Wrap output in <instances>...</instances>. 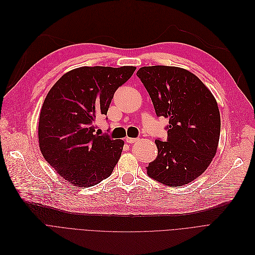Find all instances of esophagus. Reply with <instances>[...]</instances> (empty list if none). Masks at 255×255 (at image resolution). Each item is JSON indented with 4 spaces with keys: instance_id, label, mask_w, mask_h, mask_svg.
<instances>
[{
    "instance_id": "34e87169",
    "label": "esophagus",
    "mask_w": 255,
    "mask_h": 255,
    "mask_svg": "<svg viewBox=\"0 0 255 255\" xmlns=\"http://www.w3.org/2000/svg\"><path fill=\"white\" fill-rule=\"evenodd\" d=\"M138 141V139L137 138H129V137H127L126 138V142H128V143H135V142H137Z\"/></svg>"
}]
</instances>
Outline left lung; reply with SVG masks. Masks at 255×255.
Instances as JSON below:
<instances>
[{"label": "left lung", "mask_w": 255, "mask_h": 255, "mask_svg": "<svg viewBox=\"0 0 255 255\" xmlns=\"http://www.w3.org/2000/svg\"><path fill=\"white\" fill-rule=\"evenodd\" d=\"M137 76L156 116L169 119L167 140L156 139V159L147 174L161 184L184 186L211 164L219 143V108L207 86L192 72L174 66H144Z\"/></svg>", "instance_id": "1"}]
</instances>
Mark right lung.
I'll use <instances>...</instances> for the list:
<instances>
[{
  "instance_id": "obj_1",
  "label": "right lung",
  "mask_w": 255,
  "mask_h": 255,
  "mask_svg": "<svg viewBox=\"0 0 255 255\" xmlns=\"http://www.w3.org/2000/svg\"><path fill=\"white\" fill-rule=\"evenodd\" d=\"M135 66H84L68 71L48 91L39 116V147L67 183L91 187L111 175L125 142L95 131L115 91Z\"/></svg>"
}]
</instances>
